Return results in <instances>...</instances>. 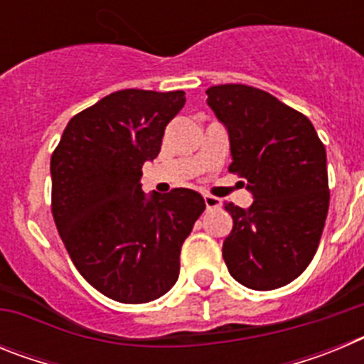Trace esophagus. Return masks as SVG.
<instances>
[{"instance_id":"34e87169","label":"esophagus","mask_w":364,"mask_h":364,"mask_svg":"<svg viewBox=\"0 0 364 364\" xmlns=\"http://www.w3.org/2000/svg\"><path fill=\"white\" fill-rule=\"evenodd\" d=\"M204 202H205V208L208 210H215V208H220V198L213 197V195H210V193H204Z\"/></svg>"}]
</instances>
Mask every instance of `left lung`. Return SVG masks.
Segmentation results:
<instances>
[{
	"mask_svg": "<svg viewBox=\"0 0 364 364\" xmlns=\"http://www.w3.org/2000/svg\"><path fill=\"white\" fill-rule=\"evenodd\" d=\"M208 105L230 133V173L246 180L253 204L226 202L233 230L222 244L231 277L275 290L314 259L330 204L326 149L302 112L244 83L213 85Z\"/></svg>",
	"mask_w": 364,
	"mask_h": 364,
	"instance_id": "left-lung-1",
	"label": "left lung"
}]
</instances>
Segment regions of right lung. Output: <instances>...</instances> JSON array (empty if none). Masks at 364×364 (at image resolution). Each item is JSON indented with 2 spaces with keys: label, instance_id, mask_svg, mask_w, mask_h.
Listing matches in <instances>:
<instances>
[{
  "label": "right lung",
  "instance_id": "add662e5",
  "mask_svg": "<svg viewBox=\"0 0 364 364\" xmlns=\"http://www.w3.org/2000/svg\"><path fill=\"white\" fill-rule=\"evenodd\" d=\"M184 91L124 89L74 114L50 156L53 210L73 264L112 301L142 304L178 279L180 250L205 210L197 191H142Z\"/></svg>",
  "mask_w": 364,
  "mask_h": 364
}]
</instances>
